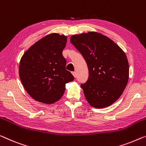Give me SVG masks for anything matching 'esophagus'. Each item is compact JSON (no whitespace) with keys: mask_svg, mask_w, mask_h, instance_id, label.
I'll list each match as a JSON object with an SVG mask.
<instances>
[{"mask_svg":"<svg viewBox=\"0 0 146 146\" xmlns=\"http://www.w3.org/2000/svg\"><path fill=\"white\" fill-rule=\"evenodd\" d=\"M73 75L74 77H75V78L77 77V73H76V72H73Z\"/></svg>","mask_w":146,"mask_h":146,"instance_id":"34e87169","label":"esophagus"}]
</instances>
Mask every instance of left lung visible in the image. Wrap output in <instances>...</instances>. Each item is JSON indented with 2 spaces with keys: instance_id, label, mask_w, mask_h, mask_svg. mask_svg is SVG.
<instances>
[{
  "instance_id": "1",
  "label": "left lung",
  "mask_w": 146,
  "mask_h": 146,
  "mask_svg": "<svg viewBox=\"0 0 146 146\" xmlns=\"http://www.w3.org/2000/svg\"><path fill=\"white\" fill-rule=\"evenodd\" d=\"M70 41L88 68V79L80 84L86 100L96 108L111 105L123 94L129 80L125 53L108 36L96 32L75 35Z\"/></svg>"
}]
</instances>
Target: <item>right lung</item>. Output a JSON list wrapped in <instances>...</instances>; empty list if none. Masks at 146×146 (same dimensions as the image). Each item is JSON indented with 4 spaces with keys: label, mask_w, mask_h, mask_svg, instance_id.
Returning <instances> with one entry per match:
<instances>
[{
    "label": "right lung",
    "mask_w": 146,
    "mask_h": 146,
    "mask_svg": "<svg viewBox=\"0 0 146 146\" xmlns=\"http://www.w3.org/2000/svg\"><path fill=\"white\" fill-rule=\"evenodd\" d=\"M67 36L58 33L45 36L31 46L21 58L19 74L21 83L31 97L50 104L62 98L66 84L74 77L66 69L62 55Z\"/></svg>",
    "instance_id": "1"
}]
</instances>
